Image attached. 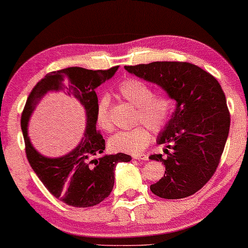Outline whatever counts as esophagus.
I'll use <instances>...</instances> for the list:
<instances>
[{
	"label": "esophagus",
	"mask_w": 248,
	"mask_h": 248,
	"mask_svg": "<svg viewBox=\"0 0 248 248\" xmlns=\"http://www.w3.org/2000/svg\"><path fill=\"white\" fill-rule=\"evenodd\" d=\"M132 157H133V159H138V160H148V155H144V154L133 155Z\"/></svg>",
	"instance_id": "34e87169"
}]
</instances>
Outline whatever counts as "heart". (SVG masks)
Wrapping results in <instances>:
<instances>
[{
    "label": "heart",
    "instance_id": "1",
    "mask_svg": "<svg viewBox=\"0 0 248 248\" xmlns=\"http://www.w3.org/2000/svg\"><path fill=\"white\" fill-rule=\"evenodd\" d=\"M118 91L125 99L138 107L137 121L143 122L154 132L164 130L171 116L172 101L170 98L166 94H154L149 84L138 79L123 81ZM108 109L109 97L103 96L97 105L96 121L98 126L106 132L113 128ZM146 127L138 125L131 130L117 132L108 140V147L110 150L122 154H140L151 140L150 131Z\"/></svg>",
    "mask_w": 248,
    "mask_h": 248
}]
</instances>
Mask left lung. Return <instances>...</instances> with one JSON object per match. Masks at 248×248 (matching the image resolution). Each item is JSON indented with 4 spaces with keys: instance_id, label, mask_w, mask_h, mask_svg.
Segmentation results:
<instances>
[{
    "instance_id": "left-lung-1",
    "label": "left lung",
    "mask_w": 248,
    "mask_h": 248,
    "mask_svg": "<svg viewBox=\"0 0 248 248\" xmlns=\"http://www.w3.org/2000/svg\"><path fill=\"white\" fill-rule=\"evenodd\" d=\"M128 73L157 84L176 101L167 125L157 137L162 155L149 159L165 165V175L150 186L162 199H183L209 182L219 165L229 133L230 115L218 81L186 62H152L124 66ZM168 148H171L169 153Z\"/></svg>"
}]
</instances>
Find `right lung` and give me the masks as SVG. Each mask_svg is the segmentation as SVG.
I'll use <instances>...</instances> for the list:
<instances>
[{
    "mask_svg": "<svg viewBox=\"0 0 248 248\" xmlns=\"http://www.w3.org/2000/svg\"><path fill=\"white\" fill-rule=\"evenodd\" d=\"M118 70H87L67 67L46 74L30 93L21 115V130L26 155L38 178L57 200L77 208L97 205L110 194L114 187V171L118 162H128L131 155H106L105 140L96 130L97 87L111 79ZM66 91L85 109L86 130L77 147L60 157H46L36 151L30 141L28 126L32 111L48 92Z\"/></svg>",
    "mask_w": 248,
    "mask_h": 248,
    "instance_id": "1",
    "label": "right lung"
}]
</instances>
